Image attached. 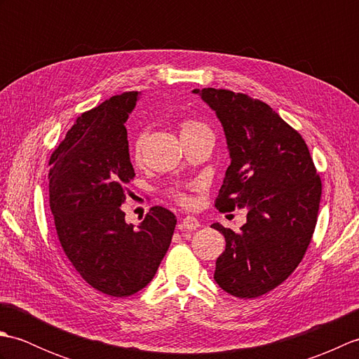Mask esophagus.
I'll return each mask as SVG.
<instances>
[{
    "instance_id": "obj_1",
    "label": "esophagus",
    "mask_w": 359,
    "mask_h": 359,
    "mask_svg": "<svg viewBox=\"0 0 359 359\" xmlns=\"http://www.w3.org/2000/svg\"><path fill=\"white\" fill-rule=\"evenodd\" d=\"M199 226H201V222L196 217H193V216L184 217V219H182V222L179 224L180 230H188V231L197 230V228H199Z\"/></svg>"
}]
</instances>
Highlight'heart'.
Masks as SVG:
<instances>
[{
    "label": "heart",
    "mask_w": 359,
    "mask_h": 359,
    "mask_svg": "<svg viewBox=\"0 0 359 359\" xmlns=\"http://www.w3.org/2000/svg\"><path fill=\"white\" fill-rule=\"evenodd\" d=\"M199 126H202V125H199V123H196V121H191V120H185V121H182L180 123V134H184V133H187V131H191V129H194V128H199ZM140 147H142V140L139 139L137 140V143H135V149L139 151L140 149ZM180 201H187L184 196H180Z\"/></svg>",
    "instance_id": "1"
}]
</instances>
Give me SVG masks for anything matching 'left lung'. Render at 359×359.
Instances as JSON below:
<instances>
[{
	"label": "left lung",
	"instance_id": "8db88e82",
	"mask_svg": "<svg viewBox=\"0 0 359 359\" xmlns=\"http://www.w3.org/2000/svg\"><path fill=\"white\" fill-rule=\"evenodd\" d=\"M224 128L231 163L219 189V211L247 208L239 231L219 222L226 247L216 284L236 297H257L282 284L302 261L321 201L310 151L269 104L226 89H194Z\"/></svg>",
	"mask_w": 359,
	"mask_h": 359
}]
</instances>
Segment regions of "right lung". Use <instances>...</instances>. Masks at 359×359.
Segmentation results:
<instances>
[{"label":"right lung","instance_id":"obj_1","mask_svg":"<svg viewBox=\"0 0 359 359\" xmlns=\"http://www.w3.org/2000/svg\"><path fill=\"white\" fill-rule=\"evenodd\" d=\"M139 97L114 95L83 114L49 160V203L60 243L80 276L114 297L149 284L177 222L170 210L152 207L135 226L120 208L135 175L125 123Z\"/></svg>","mask_w":359,"mask_h":359}]
</instances>
